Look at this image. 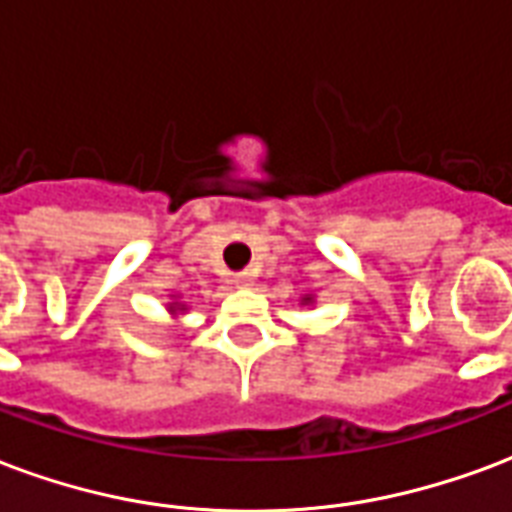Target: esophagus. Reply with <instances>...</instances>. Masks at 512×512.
I'll return each mask as SVG.
<instances>
[{"label": "esophagus", "mask_w": 512, "mask_h": 512, "mask_svg": "<svg viewBox=\"0 0 512 512\" xmlns=\"http://www.w3.org/2000/svg\"><path fill=\"white\" fill-rule=\"evenodd\" d=\"M233 285L241 287V290H249V287H252V274H238L236 279H233Z\"/></svg>", "instance_id": "34e87169"}]
</instances>
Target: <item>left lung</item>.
<instances>
[{"mask_svg": "<svg viewBox=\"0 0 512 512\" xmlns=\"http://www.w3.org/2000/svg\"><path fill=\"white\" fill-rule=\"evenodd\" d=\"M301 304H312V295H306L304 301H301Z\"/></svg>", "mask_w": 512, "mask_h": 512, "instance_id": "obj_1", "label": "left lung"}]
</instances>
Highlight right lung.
Returning <instances> with one entry per match:
<instances>
[{
    "instance_id": "right-lung-1",
    "label": "right lung",
    "mask_w": 512,
    "mask_h": 512,
    "mask_svg": "<svg viewBox=\"0 0 512 512\" xmlns=\"http://www.w3.org/2000/svg\"><path fill=\"white\" fill-rule=\"evenodd\" d=\"M168 312L176 317L179 312H187V304H179V295H173V301L168 304Z\"/></svg>"
}]
</instances>
